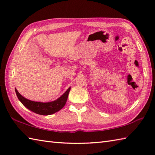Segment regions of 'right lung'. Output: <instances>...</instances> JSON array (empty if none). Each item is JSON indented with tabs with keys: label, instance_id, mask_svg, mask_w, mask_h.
<instances>
[{
	"label": "right lung",
	"instance_id": "add662e5",
	"mask_svg": "<svg viewBox=\"0 0 155 155\" xmlns=\"http://www.w3.org/2000/svg\"><path fill=\"white\" fill-rule=\"evenodd\" d=\"M71 91V87H69L65 93L54 101L48 102V103H41V102H35L23 97L20 94L18 91L15 88V92L18 100L24 106L34 113L41 115H50L57 113L63 108L67 103L68 93Z\"/></svg>",
	"mask_w": 155,
	"mask_h": 155
}]
</instances>
